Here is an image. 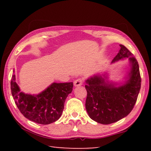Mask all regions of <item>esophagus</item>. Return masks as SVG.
<instances>
[{
  "mask_svg": "<svg viewBox=\"0 0 151 151\" xmlns=\"http://www.w3.org/2000/svg\"><path fill=\"white\" fill-rule=\"evenodd\" d=\"M83 79H81V78H78L74 81V85H75V86H81L82 85H83Z\"/></svg>",
  "mask_w": 151,
  "mask_h": 151,
  "instance_id": "1",
  "label": "esophagus"
}]
</instances>
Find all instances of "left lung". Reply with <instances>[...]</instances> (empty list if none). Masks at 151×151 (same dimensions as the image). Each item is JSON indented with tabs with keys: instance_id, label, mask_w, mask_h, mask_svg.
I'll return each instance as SVG.
<instances>
[{
	"instance_id": "left-lung-1",
	"label": "left lung",
	"mask_w": 151,
	"mask_h": 151,
	"mask_svg": "<svg viewBox=\"0 0 151 151\" xmlns=\"http://www.w3.org/2000/svg\"><path fill=\"white\" fill-rule=\"evenodd\" d=\"M120 47L121 49L112 63L124 58L129 59L131 69L123 85L116 86L115 83L106 80L107 76L104 75L103 77L94 75L86 80V111L91 119L103 124L117 122L131 112L141 85L137 59L124 45H120Z\"/></svg>"
}]
</instances>
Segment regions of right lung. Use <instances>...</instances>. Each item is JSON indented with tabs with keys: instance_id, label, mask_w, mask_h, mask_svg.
Segmentation results:
<instances>
[{
	"instance_id": "right-lung-1",
	"label": "right lung",
	"mask_w": 151,
	"mask_h": 151,
	"mask_svg": "<svg viewBox=\"0 0 151 151\" xmlns=\"http://www.w3.org/2000/svg\"><path fill=\"white\" fill-rule=\"evenodd\" d=\"M73 83L52 84L39 94H25L20 90L12 75L11 93L20 112L30 121L40 124H48L60 118L64 104L73 91Z\"/></svg>"
}]
</instances>
